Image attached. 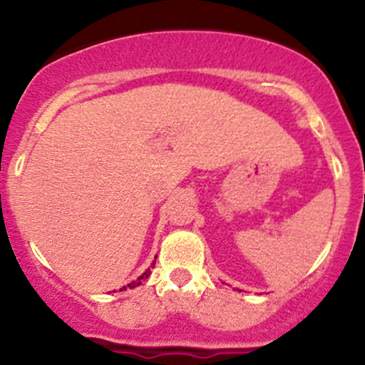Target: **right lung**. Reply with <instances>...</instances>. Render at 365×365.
<instances>
[{
	"mask_svg": "<svg viewBox=\"0 0 365 365\" xmlns=\"http://www.w3.org/2000/svg\"><path fill=\"white\" fill-rule=\"evenodd\" d=\"M153 266H154V262H153ZM149 274H150V267L148 271H145V273H142L139 278L135 279V282H132V283H128L127 287L128 288H135V287H139V284H142V282H144V279H148L149 278ZM127 287H123V288H120V290H127Z\"/></svg>",
	"mask_w": 365,
	"mask_h": 365,
	"instance_id": "add662e5",
	"label": "right lung"
}]
</instances>
